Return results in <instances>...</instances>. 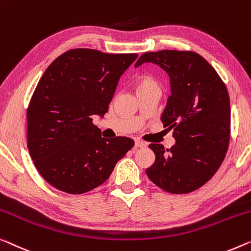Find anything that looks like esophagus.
I'll list each match as a JSON object with an SVG mask.
<instances>
[{
	"instance_id": "esophagus-1",
	"label": "esophagus",
	"mask_w": 251,
	"mask_h": 251,
	"mask_svg": "<svg viewBox=\"0 0 251 251\" xmlns=\"http://www.w3.org/2000/svg\"><path fill=\"white\" fill-rule=\"evenodd\" d=\"M145 147H147V144H145L144 142H142V141H140V140H136V141H135V148L142 149V148H145Z\"/></svg>"
}]
</instances>
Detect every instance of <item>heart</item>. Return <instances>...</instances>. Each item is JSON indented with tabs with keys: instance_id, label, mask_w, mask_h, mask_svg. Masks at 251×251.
<instances>
[{
	"instance_id": "heart-1",
	"label": "heart",
	"mask_w": 251,
	"mask_h": 251,
	"mask_svg": "<svg viewBox=\"0 0 251 251\" xmlns=\"http://www.w3.org/2000/svg\"><path fill=\"white\" fill-rule=\"evenodd\" d=\"M155 87H159L158 82H156L155 78H153L152 76L145 75V76H142L140 80H138L136 90H137V91H141V90L155 88Z\"/></svg>"
}]
</instances>
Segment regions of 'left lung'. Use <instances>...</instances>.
<instances>
[{"label": "left lung", "instance_id": "left-lung-1", "mask_svg": "<svg viewBox=\"0 0 251 251\" xmlns=\"http://www.w3.org/2000/svg\"><path fill=\"white\" fill-rule=\"evenodd\" d=\"M153 63L170 77L171 96L161 121L174 129L170 150L150 144L155 161L147 169L153 184L171 194L194 192L207 182L226 158L230 141V98L212 65L194 51L144 53L135 67Z\"/></svg>", "mask_w": 251, "mask_h": 251}]
</instances>
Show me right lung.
I'll return each instance as SVG.
<instances>
[{
    "label": "right lung",
    "instance_id": "add662e5",
    "mask_svg": "<svg viewBox=\"0 0 251 251\" xmlns=\"http://www.w3.org/2000/svg\"><path fill=\"white\" fill-rule=\"evenodd\" d=\"M136 58L75 48L45 71L27 109V145L48 184L69 194L90 192L134 147L129 137H101L92 117L107 113L119 77Z\"/></svg>",
    "mask_w": 251,
    "mask_h": 251
}]
</instances>
